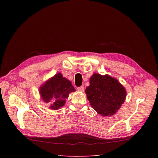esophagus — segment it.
I'll return each mask as SVG.
<instances>
[{
	"label": "esophagus",
	"instance_id": "34e87169",
	"mask_svg": "<svg viewBox=\"0 0 158 158\" xmlns=\"http://www.w3.org/2000/svg\"><path fill=\"white\" fill-rule=\"evenodd\" d=\"M77 89H78V90L80 91V92H84V86H80V87H78Z\"/></svg>",
	"mask_w": 158,
	"mask_h": 158
}]
</instances>
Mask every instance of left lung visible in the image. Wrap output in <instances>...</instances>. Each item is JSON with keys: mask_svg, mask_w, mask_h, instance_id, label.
<instances>
[{"mask_svg": "<svg viewBox=\"0 0 158 158\" xmlns=\"http://www.w3.org/2000/svg\"><path fill=\"white\" fill-rule=\"evenodd\" d=\"M85 92L92 106L103 116H111L125 102L126 91L115 78L94 74Z\"/></svg>", "mask_w": 158, "mask_h": 158, "instance_id": "obj_1", "label": "left lung"}]
</instances>
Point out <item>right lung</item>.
I'll return each mask as SVG.
<instances>
[{
	"label": "right lung",
	"instance_id": "1",
	"mask_svg": "<svg viewBox=\"0 0 158 158\" xmlns=\"http://www.w3.org/2000/svg\"><path fill=\"white\" fill-rule=\"evenodd\" d=\"M74 91L70 81L58 73L42 85L40 93L43 100L50 105L49 108L56 110L64 106L65 99L69 97L70 92Z\"/></svg>",
	"mask_w": 158,
	"mask_h": 158
}]
</instances>
